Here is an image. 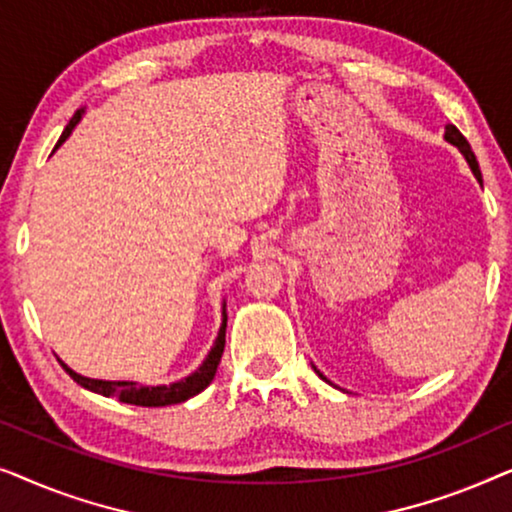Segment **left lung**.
Returning a JSON list of instances; mask_svg holds the SVG:
<instances>
[{"mask_svg":"<svg viewBox=\"0 0 512 512\" xmlns=\"http://www.w3.org/2000/svg\"><path fill=\"white\" fill-rule=\"evenodd\" d=\"M445 139H447V142H450L452 146H457V149L461 151V156H464V158H466V163H468V167H471L473 177H475V179H478V181H480V184H482V172H480V165H478V160H475V153L471 151V144H468V142H466V137H464V135H461V132H459L457 128H454V125L450 123V125H445ZM312 368H314V366H312ZM314 370H317V368H314ZM317 375L321 377V380H326V377H324V375H321V373H319V370H317Z\"/></svg>","mask_w":512,"mask_h":512,"instance_id":"left-lung-1","label":"left lung"}]
</instances>
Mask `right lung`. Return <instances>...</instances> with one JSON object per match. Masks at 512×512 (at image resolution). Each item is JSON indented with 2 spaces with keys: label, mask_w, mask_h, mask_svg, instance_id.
Segmentation results:
<instances>
[{
  "label": "right lung",
  "mask_w": 512,
  "mask_h": 512,
  "mask_svg": "<svg viewBox=\"0 0 512 512\" xmlns=\"http://www.w3.org/2000/svg\"><path fill=\"white\" fill-rule=\"evenodd\" d=\"M86 114V109H79L72 116V121L67 123L65 132H62L58 144H55L53 151H58L62 144L67 142V137L72 135V130L79 125V121ZM226 324H228V314H226V300H223L221 307V328L216 333V340L209 354L205 356V361L200 363L198 370H193L188 377H181V380L172 382V384H158V387H146V384L132 382V380H93V377H83L67 366L65 361H60V366L65 368V373L72 377L76 384H81L83 389L95 391V394H102L107 398H118L121 403H130V405H142V408H163V405H174V403H184L188 398L198 396L200 391H205L209 387V382L214 380L216 368L221 363V354L223 347H226Z\"/></svg>",
  "instance_id": "right-lung-1"
}]
</instances>
